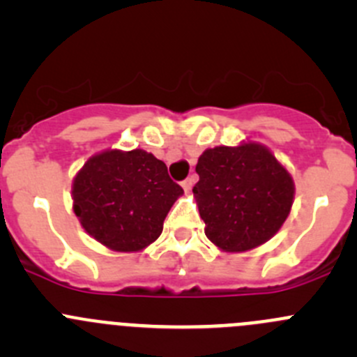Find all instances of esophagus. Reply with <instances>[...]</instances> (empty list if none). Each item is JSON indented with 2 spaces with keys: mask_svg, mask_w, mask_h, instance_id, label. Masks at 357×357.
<instances>
[{
  "mask_svg": "<svg viewBox=\"0 0 357 357\" xmlns=\"http://www.w3.org/2000/svg\"><path fill=\"white\" fill-rule=\"evenodd\" d=\"M181 186H183V190H185V192H190V190H192V186H193V178H186L185 181L181 183Z\"/></svg>",
  "mask_w": 357,
  "mask_h": 357,
  "instance_id": "1",
  "label": "esophagus"
}]
</instances>
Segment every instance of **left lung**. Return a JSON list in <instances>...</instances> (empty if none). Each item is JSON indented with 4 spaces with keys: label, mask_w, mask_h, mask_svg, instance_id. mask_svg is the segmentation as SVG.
<instances>
[{
    "label": "left lung",
    "mask_w": 357,
    "mask_h": 357,
    "mask_svg": "<svg viewBox=\"0 0 357 357\" xmlns=\"http://www.w3.org/2000/svg\"><path fill=\"white\" fill-rule=\"evenodd\" d=\"M193 186L205 235L226 252L268 242L289 218L294 181L275 155L257 143L215 146L202 153Z\"/></svg>",
    "instance_id": "left-lung-1"
}]
</instances>
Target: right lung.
<instances>
[{
  "label": "right lung",
  "instance_id": "obj_1",
  "mask_svg": "<svg viewBox=\"0 0 357 357\" xmlns=\"http://www.w3.org/2000/svg\"><path fill=\"white\" fill-rule=\"evenodd\" d=\"M181 193L164 162L138 149L91 157L72 186L82 228L117 252H138L155 242Z\"/></svg>",
  "mask_w": 357,
  "mask_h": 357
}]
</instances>
